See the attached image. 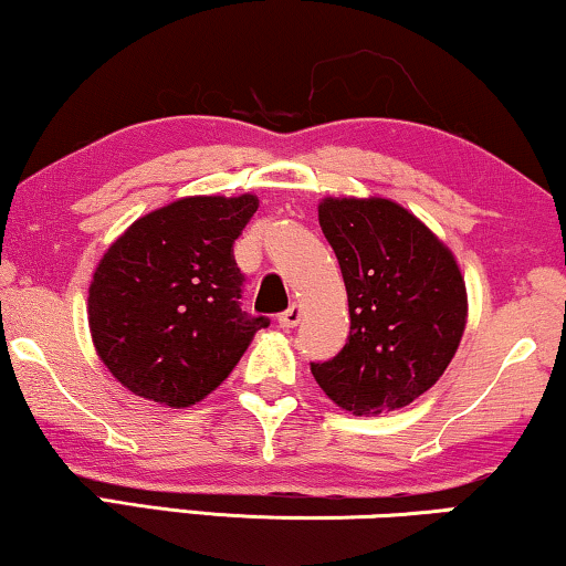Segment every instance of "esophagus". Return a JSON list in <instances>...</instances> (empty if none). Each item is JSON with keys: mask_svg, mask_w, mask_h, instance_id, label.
Here are the masks:
<instances>
[{"mask_svg": "<svg viewBox=\"0 0 566 566\" xmlns=\"http://www.w3.org/2000/svg\"><path fill=\"white\" fill-rule=\"evenodd\" d=\"M301 322V306L298 304H293V306H289L285 308V312L277 316V324H281L283 329H291V327H296V324Z\"/></svg>", "mask_w": 566, "mask_h": 566, "instance_id": "esophagus-1", "label": "esophagus"}]
</instances>
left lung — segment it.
Here are the masks:
<instances>
[{"instance_id": "1", "label": "left lung", "mask_w": 566, "mask_h": 566, "mask_svg": "<svg viewBox=\"0 0 566 566\" xmlns=\"http://www.w3.org/2000/svg\"><path fill=\"white\" fill-rule=\"evenodd\" d=\"M319 227L337 254L350 335L312 363L322 391L358 417L412 405L443 376L467 329V283L453 252L386 198H324Z\"/></svg>"}]
</instances>
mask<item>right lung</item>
<instances>
[{
  "instance_id": "obj_1",
  "label": "right lung",
  "mask_w": 566,
  "mask_h": 566,
  "mask_svg": "<svg viewBox=\"0 0 566 566\" xmlns=\"http://www.w3.org/2000/svg\"><path fill=\"white\" fill-rule=\"evenodd\" d=\"M260 200L190 196L130 223L92 275V343L136 397L190 407L221 386L265 316L242 312L234 239Z\"/></svg>"
}]
</instances>
